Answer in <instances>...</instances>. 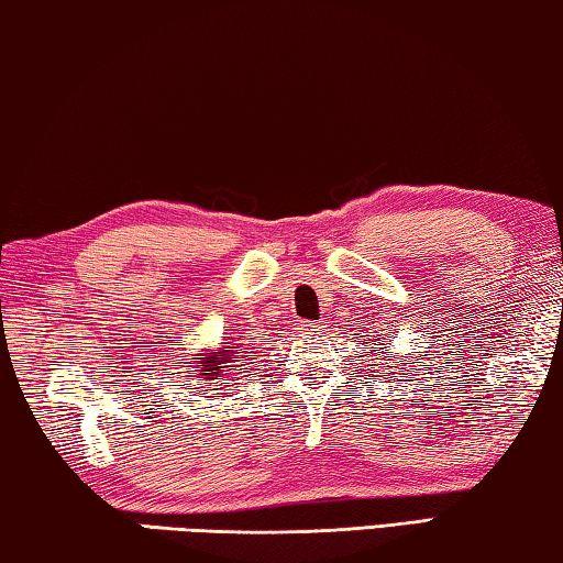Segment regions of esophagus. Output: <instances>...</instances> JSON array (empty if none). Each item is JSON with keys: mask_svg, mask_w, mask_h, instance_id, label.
Here are the masks:
<instances>
[{"mask_svg": "<svg viewBox=\"0 0 563 563\" xmlns=\"http://www.w3.org/2000/svg\"><path fill=\"white\" fill-rule=\"evenodd\" d=\"M320 323H313V320H302L300 323V333H318Z\"/></svg>", "mask_w": 563, "mask_h": 563, "instance_id": "esophagus-1", "label": "esophagus"}]
</instances>
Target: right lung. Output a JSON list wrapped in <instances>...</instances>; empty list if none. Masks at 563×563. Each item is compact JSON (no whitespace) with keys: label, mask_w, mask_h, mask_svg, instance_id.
I'll use <instances>...</instances> for the list:
<instances>
[{"label":"right lung","mask_w":563,"mask_h":563,"mask_svg":"<svg viewBox=\"0 0 563 563\" xmlns=\"http://www.w3.org/2000/svg\"><path fill=\"white\" fill-rule=\"evenodd\" d=\"M233 353H235V351H230V345H222L218 353H208V355H205V358H200V363H202L200 376H202L205 380H218L220 376H228L225 371H235Z\"/></svg>","instance_id":"obj_1"}]
</instances>
